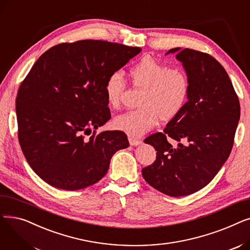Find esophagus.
Returning <instances> with one entry per match:
<instances>
[{
  "label": "esophagus",
  "mask_w": 250,
  "mask_h": 250,
  "mask_svg": "<svg viewBox=\"0 0 250 250\" xmlns=\"http://www.w3.org/2000/svg\"><path fill=\"white\" fill-rule=\"evenodd\" d=\"M128 142L130 144V146H139L140 144H142V141H140L134 137H128Z\"/></svg>",
  "instance_id": "1"
}]
</instances>
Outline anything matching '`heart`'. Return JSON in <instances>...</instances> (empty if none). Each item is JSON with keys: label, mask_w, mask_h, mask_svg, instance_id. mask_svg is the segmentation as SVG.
Wrapping results in <instances>:
<instances>
[{"label": "heart", "mask_w": 250, "mask_h": 250, "mask_svg": "<svg viewBox=\"0 0 250 250\" xmlns=\"http://www.w3.org/2000/svg\"><path fill=\"white\" fill-rule=\"evenodd\" d=\"M129 77L135 87L143 91L141 107L118 115L114 126L132 137H141L148 132L159 118L169 121L175 117L187 104L189 95L188 75L177 69H170L150 56H145L129 68ZM125 79L120 71L112 72L104 82V93L112 107L120 106L125 90Z\"/></svg>", "instance_id": "heart-1"}]
</instances>
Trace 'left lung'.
I'll return each mask as SVG.
<instances>
[{
    "label": "left lung",
    "mask_w": 250,
    "mask_h": 250,
    "mask_svg": "<svg viewBox=\"0 0 250 250\" xmlns=\"http://www.w3.org/2000/svg\"><path fill=\"white\" fill-rule=\"evenodd\" d=\"M176 54L189 80L183 109L163 133L145 139L157 151L152 165L142 169L151 187L170 196H183L208 186L231 153L240 118V104L222 64L205 52L179 47ZM179 142L173 147L167 140Z\"/></svg>",
    "instance_id": "left-lung-1"
}]
</instances>
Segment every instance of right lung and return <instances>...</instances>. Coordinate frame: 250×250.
Masks as SVG:
<instances>
[{
    "instance_id": "1",
    "label": "right lung",
    "mask_w": 250,
    "mask_h": 250,
    "mask_svg": "<svg viewBox=\"0 0 250 250\" xmlns=\"http://www.w3.org/2000/svg\"><path fill=\"white\" fill-rule=\"evenodd\" d=\"M141 50L86 39L52 46L35 62L16 97L18 139L28 164L48 185L64 190L94 185L113 154L129 146L121 130L95 129L111 116L105 80Z\"/></svg>"
}]
</instances>
